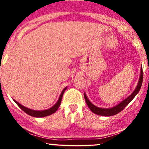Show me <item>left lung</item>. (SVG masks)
Instances as JSON below:
<instances>
[{"label":"left lung","mask_w":149,"mask_h":149,"mask_svg":"<svg viewBox=\"0 0 149 149\" xmlns=\"http://www.w3.org/2000/svg\"><path fill=\"white\" fill-rule=\"evenodd\" d=\"M142 81H143V71H142V66L141 68V71H140V76H139V80L138 82L137 85H136V88H135L134 91L130 95L129 97H127L125 100L120 102V103L117 104L115 107H113L111 108H109V109H105V108H100L97 107L95 105H94L93 104L91 103L88 97L86 96V94L84 93V97L85 100L86 101V103L88 104V107L90 108V110L92 111L94 113L97 114V115L100 116H112L116 115V114L118 113L119 112H120L121 111H123V109L128 105V104L131 102L133 99L134 98V97L136 96L138 94V92H139L140 89H141V85H142Z\"/></svg>","instance_id":"obj_1"}]
</instances>
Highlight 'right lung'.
I'll list each match as a JSON object with an SVG mask.
<instances>
[{
  "instance_id": "1",
  "label": "right lung",
  "mask_w": 149,
  "mask_h": 149,
  "mask_svg": "<svg viewBox=\"0 0 149 149\" xmlns=\"http://www.w3.org/2000/svg\"><path fill=\"white\" fill-rule=\"evenodd\" d=\"M67 87H66L64 90H62L61 93L60 94V96L59 97V100H57V102H56V104H54L53 107H52L51 108H49V109H47V110H42V111H36V110H32V109H28V108L24 107L22 106V104H20L19 103H18L17 101H15V100H13L15 101V102L18 105V107L22 109V111H24L26 113H27L28 115H29L31 116H33V117H36V118H42V117H45V116H49L51 114L54 113L57 110L58 108L59 107L61 104V100H62V97L63 95H64V91L66 90Z\"/></svg>"
}]
</instances>
